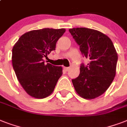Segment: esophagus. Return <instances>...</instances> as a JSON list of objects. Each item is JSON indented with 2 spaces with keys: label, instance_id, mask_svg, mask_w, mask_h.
<instances>
[{
  "label": "esophagus",
  "instance_id": "esophagus-1",
  "mask_svg": "<svg viewBox=\"0 0 127 127\" xmlns=\"http://www.w3.org/2000/svg\"><path fill=\"white\" fill-rule=\"evenodd\" d=\"M63 68H64V70H65V71H66V72H67L68 70H69V67H64Z\"/></svg>",
  "mask_w": 127,
  "mask_h": 127
}]
</instances>
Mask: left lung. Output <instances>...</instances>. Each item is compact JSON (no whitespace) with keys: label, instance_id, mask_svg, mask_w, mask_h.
<instances>
[{"label":"left lung","instance_id":"8db88e82","mask_svg":"<svg viewBox=\"0 0 127 127\" xmlns=\"http://www.w3.org/2000/svg\"><path fill=\"white\" fill-rule=\"evenodd\" d=\"M84 57L90 60L82 64L79 76L72 80L76 92L84 99L102 95L110 86L116 74L118 55L110 38L97 30L86 28L70 29Z\"/></svg>","mask_w":127,"mask_h":127}]
</instances>
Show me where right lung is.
<instances>
[{"mask_svg": "<svg viewBox=\"0 0 127 127\" xmlns=\"http://www.w3.org/2000/svg\"><path fill=\"white\" fill-rule=\"evenodd\" d=\"M65 29L43 28L25 33L12 49L13 68L28 94L37 99L47 97L63 74L61 66L45 64L43 58L55 50Z\"/></svg>", "mask_w": 127, "mask_h": 127, "instance_id": "add662e5", "label": "right lung"}]
</instances>
